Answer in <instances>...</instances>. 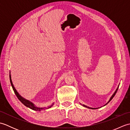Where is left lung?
<instances>
[{
	"instance_id": "8db88e82",
	"label": "left lung",
	"mask_w": 130,
	"mask_h": 130,
	"mask_svg": "<svg viewBox=\"0 0 130 130\" xmlns=\"http://www.w3.org/2000/svg\"><path fill=\"white\" fill-rule=\"evenodd\" d=\"M118 87H119V85H118V87H117V89H116V91H115V93H113V94L112 95V96H111V98H110V99H109V101L108 102H107V103L106 104H105L104 105V106H106V104H107L108 103H109V102H110V101H111V100H112V99H113V98L114 97V96H115V95H116V93H117V90H118ZM83 106L84 107H87V108H90V109H96V108H90V107H87V106H85V105H84V104H83Z\"/></svg>"
}]
</instances>
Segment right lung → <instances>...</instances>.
I'll return each mask as SVG.
<instances>
[{
  "label": "right lung",
  "mask_w": 130,
  "mask_h": 130,
  "mask_svg": "<svg viewBox=\"0 0 130 130\" xmlns=\"http://www.w3.org/2000/svg\"><path fill=\"white\" fill-rule=\"evenodd\" d=\"M9 78H10V84H11V85H12V88H13V90H14V93L15 94L16 96H17V98H18L19 100L20 101L22 102V103L24 105V106L27 107L29 108H31V109H33V110H34V111H41V110L46 109L45 107H44V108H38V107H36L34 103H32V102H31L28 101V100H27V99H24V98L22 97V96L19 95V94L17 92V91L16 90V89H15V88H14V85H13V83H12V79H11L10 73V74H9ZM53 105H54V103H52V104L51 105V106L50 107H49L48 108H49L51 107L52 106H53Z\"/></svg>",
  "instance_id": "1"
}]
</instances>
